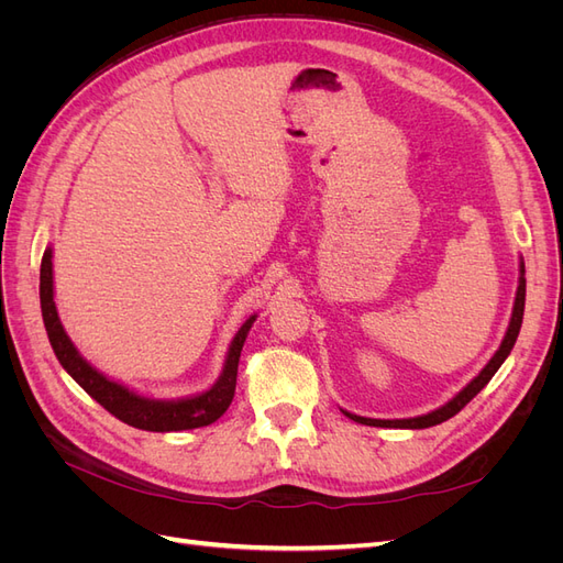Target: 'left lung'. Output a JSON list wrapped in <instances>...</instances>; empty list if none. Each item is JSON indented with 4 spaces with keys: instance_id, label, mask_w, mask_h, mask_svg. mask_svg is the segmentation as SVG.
Returning <instances> with one entry per match:
<instances>
[{
    "instance_id": "left-lung-1",
    "label": "left lung",
    "mask_w": 563,
    "mask_h": 563,
    "mask_svg": "<svg viewBox=\"0 0 563 563\" xmlns=\"http://www.w3.org/2000/svg\"><path fill=\"white\" fill-rule=\"evenodd\" d=\"M523 302H526V279H523V263H521V277H519V288H517V300H515V310H512V321H509V329L505 333V340L500 350L493 354V360L486 364V368L476 376L460 395H455L446 406L437 408V411L428 413V416H420V418H408V420H373V418H362V416H352L347 411H343L347 418H352L354 422H362V424H373V428H399V430H422V428H432V424L444 422L449 418H453L455 413L463 411V408L479 395V391L488 385V380L496 376V371L500 368V364L507 360V354L512 352L515 343H517V335L521 329V319H523Z\"/></svg>"
}]
</instances>
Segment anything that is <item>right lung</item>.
<instances>
[{
  "label": "right lung",
  "instance_id": "obj_1",
  "mask_svg": "<svg viewBox=\"0 0 563 563\" xmlns=\"http://www.w3.org/2000/svg\"><path fill=\"white\" fill-rule=\"evenodd\" d=\"M40 300H42V317L44 327L48 333V343L54 347L60 366L70 373V376L89 391V395L110 411L114 418L131 424V428L147 430V432H178V430H192L203 428V424L216 422L220 416L228 411L232 404L234 387H236V366H240V354L244 347L246 333L255 317L246 319L240 333L234 335L228 362L223 368V376L218 383L197 395L192 399H180V401H155L133 395L126 387L108 380L103 373H98L93 366L81 360L70 338L65 335L60 319L56 312L54 302V272H51V249L44 251L42 269H40Z\"/></svg>",
  "mask_w": 563,
  "mask_h": 563
}]
</instances>
